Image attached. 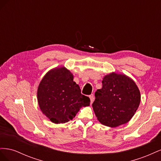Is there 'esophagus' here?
<instances>
[{"instance_id": "obj_1", "label": "esophagus", "mask_w": 161, "mask_h": 161, "mask_svg": "<svg viewBox=\"0 0 161 161\" xmlns=\"http://www.w3.org/2000/svg\"><path fill=\"white\" fill-rule=\"evenodd\" d=\"M89 98H90L91 102L93 101V100H94V95H93V94H91V95H89Z\"/></svg>"}]
</instances>
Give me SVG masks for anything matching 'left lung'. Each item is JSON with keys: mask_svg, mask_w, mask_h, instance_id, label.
<instances>
[{"mask_svg": "<svg viewBox=\"0 0 161 161\" xmlns=\"http://www.w3.org/2000/svg\"><path fill=\"white\" fill-rule=\"evenodd\" d=\"M95 93L92 109L99 122L111 128L126 124L140 103V92L135 82L124 74L111 72L102 80Z\"/></svg>", "mask_w": 161, "mask_h": 161, "instance_id": "left-lung-1", "label": "left lung"}]
</instances>
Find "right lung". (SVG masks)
<instances>
[{
	"label": "right lung",
	"instance_id": "obj_1",
	"mask_svg": "<svg viewBox=\"0 0 161 161\" xmlns=\"http://www.w3.org/2000/svg\"><path fill=\"white\" fill-rule=\"evenodd\" d=\"M74 76L65 67L48 71L38 86L37 97L42 113L54 124L72 119L82 107L90 105V99L81 94Z\"/></svg>",
	"mask_w": 161,
	"mask_h": 161
}]
</instances>
